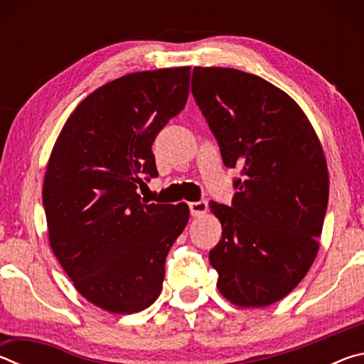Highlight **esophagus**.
Returning <instances> with one entry per match:
<instances>
[{"label": "esophagus", "instance_id": "1", "mask_svg": "<svg viewBox=\"0 0 364 364\" xmlns=\"http://www.w3.org/2000/svg\"><path fill=\"white\" fill-rule=\"evenodd\" d=\"M208 210V205L205 200H199V202H191L189 204V212L193 217H202L205 215Z\"/></svg>", "mask_w": 364, "mask_h": 364}]
</instances>
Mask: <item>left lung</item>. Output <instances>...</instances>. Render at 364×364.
<instances>
[{
    "instance_id": "obj_1",
    "label": "left lung",
    "mask_w": 364,
    "mask_h": 364,
    "mask_svg": "<svg viewBox=\"0 0 364 364\" xmlns=\"http://www.w3.org/2000/svg\"><path fill=\"white\" fill-rule=\"evenodd\" d=\"M197 106L226 167H241L231 207L210 202L223 232L208 254L237 306L284 299L315 262L329 197L321 143L291 96L252 73L194 67Z\"/></svg>"
}]
</instances>
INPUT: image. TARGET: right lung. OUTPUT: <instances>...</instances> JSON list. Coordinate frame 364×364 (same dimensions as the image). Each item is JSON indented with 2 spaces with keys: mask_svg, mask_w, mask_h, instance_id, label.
Returning <instances> with one entry per match:
<instances>
[{
  "mask_svg": "<svg viewBox=\"0 0 364 364\" xmlns=\"http://www.w3.org/2000/svg\"><path fill=\"white\" fill-rule=\"evenodd\" d=\"M189 70L134 72L97 88L67 119L49 157V245L77 291L117 315L157 300L165 258L188 225L186 204H143L136 189L157 176L152 143L186 106Z\"/></svg>",
  "mask_w": 364,
  "mask_h": 364,
  "instance_id": "obj_1",
  "label": "right lung"
}]
</instances>
